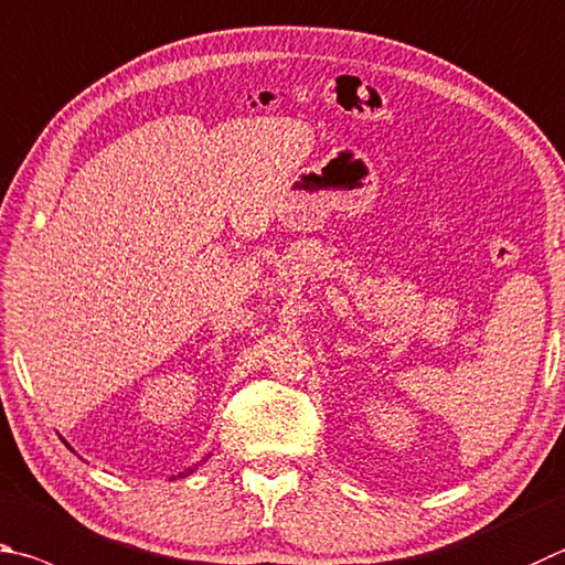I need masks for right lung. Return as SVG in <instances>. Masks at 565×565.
<instances>
[{"instance_id":"1","label":"right lung","mask_w":565,"mask_h":565,"mask_svg":"<svg viewBox=\"0 0 565 565\" xmlns=\"http://www.w3.org/2000/svg\"><path fill=\"white\" fill-rule=\"evenodd\" d=\"M61 439H64V437H61ZM64 445L68 447V443H66V439H64ZM207 457H210V455H207ZM207 457H204V459H207ZM204 459H202V461H204ZM194 469H198V465H194V467H188V469H184V471H180V475H178V477H188V475H192V471H194ZM172 479H175V477H172Z\"/></svg>"}]
</instances>
